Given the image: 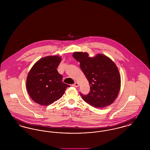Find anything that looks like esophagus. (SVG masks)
Wrapping results in <instances>:
<instances>
[{
	"instance_id": "esophagus-1",
	"label": "esophagus",
	"mask_w": 150,
	"mask_h": 150,
	"mask_svg": "<svg viewBox=\"0 0 150 150\" xmlns=\"http://www.w3.org/2000/svg\"><path fill=\"white\" fill-rule=\"evenodd\" d=\"M79 83H78V82H76L74 84H73V85H72V86H73L76 87V88H77V87L79 86Z\"/></svg>"
}]
</instances>
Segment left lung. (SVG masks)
<instances>
[{
  "label": "left lung",
  "mask_w": 150,
  "mask_h": 150,
  "mask_svg": "<svg viewBox=\"0 0 150 150\" xmlns=\"http://www.w3.org/2000/svg\"><path fill=\"white\" fill-rule=\"evenodd\" d=\"M73 57L80 62V68L90 86L88 95L81 96L91 106L102 109L112 104L120 88V76L115 63L105 55L90 57L86 52H75Z\"/></svg>",
  "instance_id": "obj_1"
}]
</instances>
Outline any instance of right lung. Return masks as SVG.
I'll list each match as a JSON object with an SVG mask.
<instances>
[{
    "label": "right lung",
    "mask_w": 150,
    "mask_h": 150,
    "mask_svg": "<svg viewBox=\"0 0 150 150\" xmlns=\"http://www.w3.org/2000/svg\"><path fill=\"white\" fill-rule=\"evenodd\" d=\"M61 58L47 56L38 61L28 73L26 86L30 98L36 103L48 106L59 100L70 86L62 82V76L56 68Z\"/></svg>",
    "instance_id": "add662e5"
}]
</instances>
